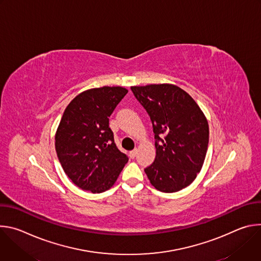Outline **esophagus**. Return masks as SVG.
Here are the masks:
<instances>
[{
    "label": "esophagus",
    "instance_id": "1",
    "mask_svg": "<svg viewBox=\"0 0 261 261\" xmlns=\"http://www.w3.org/2000/svg\"><path fill=\"white\" fill-rule=\"evenodd\" d=\"M130 158H132V159H134L135 157H136V155H137V148H134V150L133 151H131L130 152Z\"/></svg>",
    "mask_w": 261,
    "mask_h": 261
}]
</instances>
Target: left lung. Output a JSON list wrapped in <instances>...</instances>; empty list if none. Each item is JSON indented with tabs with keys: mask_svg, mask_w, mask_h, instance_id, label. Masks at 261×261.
<instances>
[{
	"mask_svg": "<svg viewBox=\"0 0 261 261\" xmlns=\"http://www.w3.org/2000/svg\"><path fill=\"white\" fill-rule=\"evenodd\" d=\"M150 116L156 158L144 171L154 187L165 193L189 186L200 171L207 151L208 124L193 98L173 85L131 87Z\"/></svg>",
	"mask_w": 261,
	"mask_h": 261,
	"instance_id": "8db88e82",
	"label": "left lung"
}]
</instances>
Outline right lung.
Segmentation results:
<instances>
[{"mask_svg": "<svg viewBox=\"0 0 261 261\" xmlns=\"http://www.w3.org/2000/svg\"><path fill=\"white\" fill-rule=\"evenodd\" d=\"M127 93L122 87L91 89L77 95L64 111L56 151L65 173L83 190H108L128 162L109 128V117Z\"/></svg>", "mask_w": 261, "mask_h": 261, "instance_id": "right-lung-1", "label": "right lung"}]
</instances>
